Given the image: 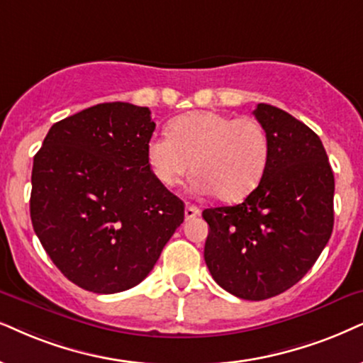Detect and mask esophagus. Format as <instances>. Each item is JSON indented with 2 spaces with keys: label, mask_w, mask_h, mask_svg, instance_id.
<instances>
[{
  "label": "esophagus",
  "mask_w": 363,
  "mask_h": 363,
  "mask_svg": "<svg viewBox=\"0 0 363 363\" xmlns=\"http://www.w3.org/2000/svg\"><path fill=\"white\" fill-rule=\"evenodd\" d=\"M199 208H196V206H192V204H186V209H184V216H186V219H194L196 216H199Z\"/></svg>",
  "instance_id": "1"
}]
</instances>
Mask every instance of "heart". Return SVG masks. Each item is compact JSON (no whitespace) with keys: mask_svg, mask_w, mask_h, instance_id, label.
Masks as SVG:
<instances>
[{"mask_svg":"<svg viewBox=\"0 0 363 363\" xmlns=\"http://www.w3.org/2000/svg\"><path fill=\"white\" fill-rule=\"evenodd\" d=\"M268 159L269 139L258 121L209 110L177 117L169 137L157 134L147 144L150 171L164 187L176 186L192 167L197 189L224 203L250 196Z\"/></svg>","mask_w":363,"mask_h":363,"instance_id":"heart-1","label":"heart"}]
</instances>
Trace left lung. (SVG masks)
I'll use <instances>...</instances> for the list:
<instances>
[{"instance_id": "left-lung-1", "label": "left lung", "mask_w": 363, "mask_h": 363, "mask_svg": "<svg viewBox=\"0 0 363 363\" xmlns=\"http://www.w3.org/2000/svg\"><path fill=\"white\" fill-rule=\"evenodd\" d=\"M253 113L269 139L268 166L241 204L203 211L204 259L219 286L259 301L300 281L327 246L335 179L310 127L268 104Z\"/></svg>"}]
</instances>
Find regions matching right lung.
Wrapping results in <instances>:
<instances>
[{"instance_id":"right-lung-1","label":"right lung","mask_w":363,"mask_h":363,"mask_svg":"<svg viewBox=\"0 0 363 363\" xmlns=\"http://www.w3.org/2000/svg\"><path fill=\"white\" fill-rule=\"evenodd\" d=\"M147 107L99 104L53 123L33 159L30 216L50 259L86 291H125L157 263L184 203L150 171Z\"/></svg>"}]
</instances>
